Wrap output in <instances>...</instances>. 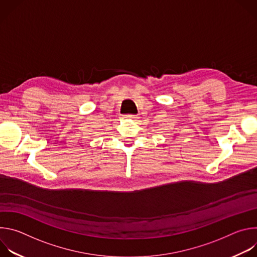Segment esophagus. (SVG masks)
Wrapping results in <instances>:
<instances>
[{"instance_id":"esophagus-1","label":"esophagus","mask_w":257,"mask_h":257,"mask_svg":"<svg viewBox=\"0 0 257 257\" xmlns=\"http://www.w3.org/2000/svg\"><path fill=\"white\" fill-rule=\"evenodd\" d=\"M124 118L131 119V120H135V119H137V116H136V115H127V116H125Z\"/></svg>"}]
</instances>
